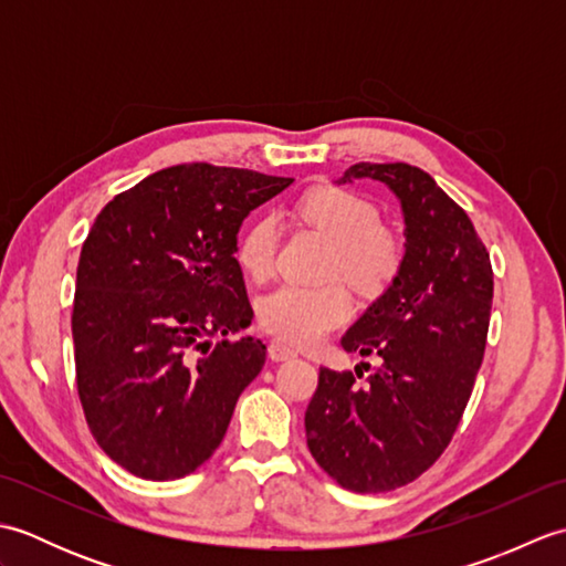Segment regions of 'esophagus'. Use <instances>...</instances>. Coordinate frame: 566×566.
<instances>
[{"label": "esophagus", "mask_w": 566, "mask_h": 566, "mask_svg": "<svg viewBox=\"0 0 566 566\" xmlns=\"http://www.w3.org/2000/svg\"><path fill=\"white\" fill-rule=\"evenodd\" d=\"M270 357L274 359V363H284V359L296 357V353L292 350L290 345H284V343H280V340H272V343H270Z\"/></svg>", "instance_id": "34e87169"}]
</instances>
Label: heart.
I'll use <instances>...</instances> for the list:
<instances>
[{"label": "heart", "mask_w": 566, "mask_h": 566, "mask_svg": "<svg viewBox=\"0 0 566 566\" xmlns=\"http://www.w3.org/2000/svg\"><path fill=\"white\" fill-rule=\"evenodd\" d=\"M298 216L335 243L333 274L359 292H381L401 270L399 238L381 226L377 203L343 187H318L298 201ZM280 245V221L260 213L238 235L235 260L252 280H268ZM353 302L340 284H282L264 294L258 306L262 331L276 340L308 347L350 318Z\"/></svg>", "instance_id": "1"}]
</instances>
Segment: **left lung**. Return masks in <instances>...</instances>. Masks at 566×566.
<instances>
[{
    "label": "left lung",
    "instance_id": "obj_1",
    "mask_svg": "<svg viewBox=\"0 0 566 566\" xmlns=\"http://www.w3.org/2000/svg\"><path fill=\"white\" fill-rule=\"evenodd\" d=\"M379 179L401 201L406 255L394 282L343 335L363 369L321 367L306 442L343 489L379 494L411 484L448 448L482 367L494 272L460 203L406 163H357L343 182ZM365 371L369 365L363 363Z\"/></svg>",
    "mask_w": 566,
    "mask_h": 566
}]
</instances>
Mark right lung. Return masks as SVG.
Returning a JSON list of instances; mask_svg holds the SVG:
<instances>
[{
  "instance_id": "1",
  "label": "right lung",
  "mask_w": 566,
  "mask_h": 566,
  "mask_svg": "<svg viewBox=\"0 0 566 566\" xmlns=\"http://www.w3.org/2000/svg\"><path fill=\"white\" fill-rule=\"evenodd\" d=\"M292 177L189 163L116 195L84 240L72 304L77 394L99 448L167 482L219 448L268 347L228 335L252 308L238 228ZM213 337L224 340L210 347Z\"/></svg>"
}]
</instances>
